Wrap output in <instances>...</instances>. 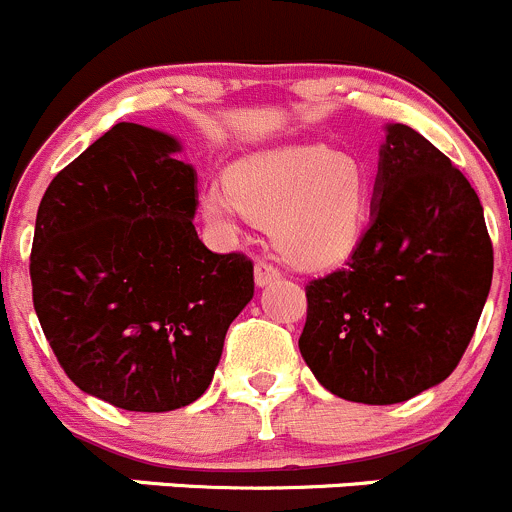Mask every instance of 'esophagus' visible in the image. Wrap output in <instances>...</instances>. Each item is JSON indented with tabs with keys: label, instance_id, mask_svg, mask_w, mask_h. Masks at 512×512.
Here are the masks:
<instances>
[{
	"label": "esophagus",
	"instance_id": "1",
	"mask_svg": "<svg viewBox=\"0 0 512 512\" xmlns=\"http://www.w3.org/2000/svg\"><path fill=\"white\" fill-rule=\"evenodd\" d=\"M276 278H281V271H278L273 263H268V261H258L256 263V268H254L256 286H268V283H273Z\"/></svg>",
	"mask_w": 512,
	"mask_h": 512
}]
</instances>
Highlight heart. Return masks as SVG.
<instances>
[{"label":"heart","instance_id":"obj_1","mask_svg":"<svg viewBox=\"0 0 512 512\" xmlns=\"http://www.w3.org/2000/svg\"><path fill=\"white\" fill-rule=\"evenodd\" d=\"M371 186L356 159L331 146H286L239 161L226 186L201 199L209 224L236 231L244 216L263 221L283 258L301 268L343 261L361 241Z\"/></svg>","mask_w":512,"mask_h":512}]
</instances>
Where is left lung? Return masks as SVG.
Returning a JSON list of instances; mask_svg holds the SVG:
<instances>
[{"instance_id": "left-lung-1", "label": "left lung", "mask_w": 512, "mask_h": 512, "mask_svg": "<svg viewBox=\"0 0 512 512\" xmlns=\"http://www.w3.org/2000/svg\"><path fill=\"white\" fill-rule=\"evenodd\" d=\"M490 281L493 244L470 181L426 136L391 124L371 224L346 266L306 286L303 361L338 398L408 401L455 371Z\"/></svg>"}]
</instances>
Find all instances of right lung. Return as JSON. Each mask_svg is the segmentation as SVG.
<instances>
[{
    "mask_svg": "<svg viewBox=\"0 0 512 512\" xmlns=\"http://www.w3.org/2000/svg\"><path fill=\"white\" fill-rule=\"evenodd\" d=\"M164 131L121 121L59 171L37 211L32 298L59 366L89 396L164 413L204 396L254 263L194 229L196 171Z\"/></svg>",
    "mask_w": 512,
    "mask_h": 512,
    "instance_id": "add662e5",
    "label": "right lung"
}]
</instances>
